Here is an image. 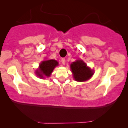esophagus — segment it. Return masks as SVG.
<instances>
[{"label":"esophagus","mask_w":128,"mask_h":128,"mask_svg":"<svg viewBox=\"0 0 128 128\" xmlns=\"http://www.w3.org/2000/svg\"><path fill=\"white\" fill-rule=\"evenodd\" d=\"M61 62H62V64H63V65H64V64H66V59H65V58H62V59H61Z\"/></svg>","instance_id":"34e87169"}]
</instances>
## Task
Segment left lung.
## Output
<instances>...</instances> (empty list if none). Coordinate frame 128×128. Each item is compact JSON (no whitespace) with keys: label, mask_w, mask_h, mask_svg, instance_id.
Listing matches in <instances>:
<instances>
[{"label":"left lung","mask_w":128,"mask_h":128,"mask_svg":"<svg viewBox=\"0 0 128 128\" xmlns=\"http://www.w3.org/2000/svg\"><path fill=\"white\" fill-rule=\"evenodd\" d=\"M70 69L74 79L78 82L87 80L94 74L92 70L87 67L86 63L81 60L72 62L70 64Z\"/></svg>","instance_id":"8db88e82"}]
</instances>
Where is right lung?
<instances>
[{"label":"right lung","mask_w":128,"mask_h":128,"mask_svg":"<svg viewBox=\"0 0 128 128\" xmlns=\"http://www.w3.org/2000/svg\"><path fill=\"white\" fill-rule=\"evenodd\" d=\"M58 65V62L54 59L42 61L40 65V69L36 70L37 76H40L41 78H43L44 76L50 77L54 68Z\"/></svg>","instance_id":"right-lung-1"}]
</instances>
